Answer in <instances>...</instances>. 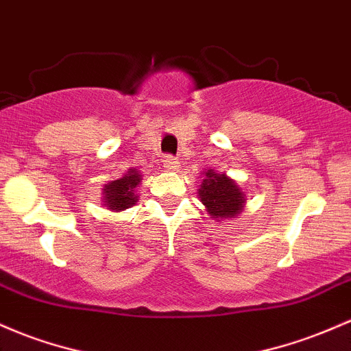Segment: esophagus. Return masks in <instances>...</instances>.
I'll use <instances>...</instances> for the list:
<instances>
[{"mask_svg":"<svg viewBox=\"0 0 351 351\" xmlns=\"http://www.w3.org/2000/svg\"><path fill=\"white\" fill-rule=\"evenodd\" d=\"M163 167H165V169H167V171H173V173L180 171V163L173 156L165 158V160H163Z\"/></svg>","mask_w":351,"mask_h":351,"instance_id":"1","label":"esophagus"}]
</instances>
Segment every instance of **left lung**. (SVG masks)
<instances>
[{
	"instance_id": "8db88e82",
	"label": "left lung",
	"mask_w": 351,
	"mask_h": 351,
	"mask_svg": "<svg viewBox=\"0 0 351 351\" xmlns=\"http://www.w3.org/2000/svg\"><path fill=\"white\" fill-rule=\"evenodd\" d=\"M202 184H198V198L211 218L223 223L237 218L245 210L246 195L240 184L226 173L210 168L202 171Z\"/></svg>"
}]
</instances>
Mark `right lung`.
Wrapping results in <instances>:
<instances>
[{"mask_svg": "<svg viewBox=\"0 0 351 351\" xmlns=\"http://www.w3.org/2000/svg\"><path fill=\"white\" fill-rule=\"evenodd\" d=\"M138 184H141V173L136 168H130L121 178L113 180L103 186V206H106V210L119 213V211H125L136 205Z\"/></svg>", "mask_w": 351, "mask_h": 351, "instance_id": "1", "label": "right lung"}]
</instances>
